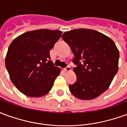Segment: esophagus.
Segmentation results:
<instances>
[{"mask_svg":"<svg viewBox=\"0 0 127 127\" xmlns=\"http://www.w3.org/2000/svg\"><path fill=\"white\" fill-rule=\"evenodd\" d=\"M64 71H70L71 70V67L69 66H67L64 69Z\"/></svg>","mask_w":127,"mask_h":127,"instance_id":"obj_1","label":"esophagus"}]
</instances>
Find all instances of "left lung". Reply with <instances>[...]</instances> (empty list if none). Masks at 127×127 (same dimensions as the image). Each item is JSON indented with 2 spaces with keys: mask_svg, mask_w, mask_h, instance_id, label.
<instances>
[{
  "mask_svg": "<svg viewBox=\"0 0 127 127\" xmlns=\"http://www.w3.org/2000/svg\"><path fill=\"white\" fill-rule=\"evenodd\" d=\"M62 38L74 54L73 63L76 82L69 86L75 97L91 100L103 93L118 69L119 51L114 42L101 32L91 29L65 32Z\"/></svg>",
  "mask_w": 127,
  "mask_h": 127,
  "instance_id": "8db88e82",
  "label": "left lung"
}]
</instances>
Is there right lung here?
<instances>
[{
	"mask_svg": "<svg viewBox=\"0 0 127 127\" xmlns=\"http://www.w3.org/2000/svg\"><path fill=\"white\" fill-rule=\"evenodd\" d=\"M62 32L41 29L16 37L10 44L5 66L12 83L21 93L40 97L52 89L61 69L50 61V51Z\"/></svg>",
	"mask_w": 127,
	"mask_h": 127,
	"instance_id": "right-lung-1",
	"label": "right lung"
}]
</instances>
